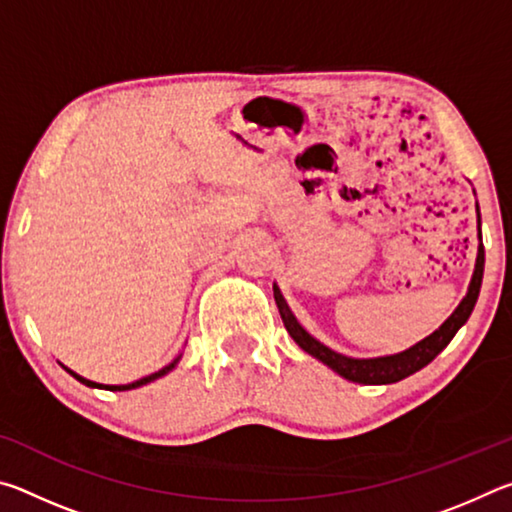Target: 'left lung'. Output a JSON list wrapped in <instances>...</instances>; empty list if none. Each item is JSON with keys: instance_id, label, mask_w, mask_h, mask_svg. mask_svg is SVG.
<instances>
[{"instance_id": "left-lung-1", "label": "left lung", "mask_w": 512, "mask_h": 512, "mask_svg": "<svg viewBox=\"0 0 512 512\" xmlns=\"http://www.w3.org/2000/svg\"><path fill=\"white\" fill-rule=\"evenodd\" d=\"M476 230H479V248H476V262H474V273L470 280V287H467L465 298L458 302V307L452 311L443 325H440L436 332H431L427 339L418 341L411 348H406L397 354H384V357H372V359H357V357H345V354L327 348L325 343L314 339L305 327L300 325V320L293 314L291 307L284 300L282 291L277 284H273V296L277 302V309H280L282 323L291 334V339L296 341L302 350L311 357L323 361L327 368H332L336 375L343 379L354 381V384H366V386H379V384H395V381L406 379L413 372L422 370L427 363L443 352L449 341L454 339L458 329H461L467 318H470L472 309L476 305V298H479L481 282H483V266H485V253H483V241H481V214H479V203H476Z\"/></svg>"}]
</instances>
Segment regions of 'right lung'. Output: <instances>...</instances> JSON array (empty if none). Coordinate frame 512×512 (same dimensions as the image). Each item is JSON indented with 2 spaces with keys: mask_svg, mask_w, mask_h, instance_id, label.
<instances>
[{
  "mask_svg": "<svg viewBox=\"0 0 512 512\" xmlns=\"http://www.w3.org/2000/svg\"><path fill=\"white\" fill-rule=\"evenodd\" d=\"M180 357H183V354H180ZM180 357H176L173 359L169 366H164L162 370H158V372H153V375H149V377H142V379H137V381H131V384H119V386H110V384H99V381H92V379H85V377H81V375H76L74 370H69L67 366H63L69 375H72L74 379H79L81 384H85V386H90V388H106V391H133V388H140V386H144V384H151V381H155V379H160V377H164V375H169V372L178 366V361H180Z\"/></svg>",
  "mask_w": 512,
  "mask_h": 512,
  "instance_id": "right-lung-1",
  "label": "right lung"
}]
</instances>
